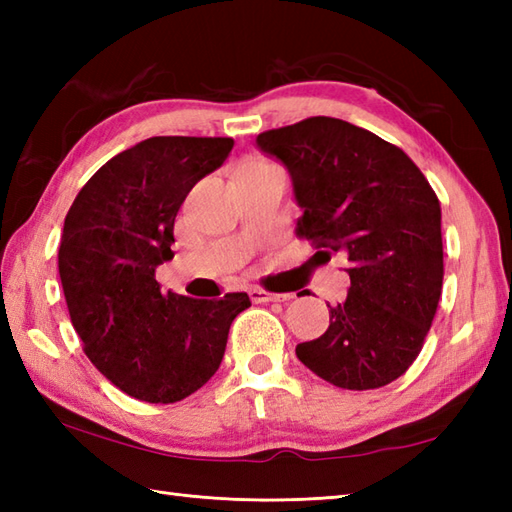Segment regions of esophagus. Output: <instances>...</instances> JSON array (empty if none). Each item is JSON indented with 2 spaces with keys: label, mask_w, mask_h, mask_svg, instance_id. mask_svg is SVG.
Instances as JSON below:
<instances>
[{
  "label": "esophagus",
  "mask_w": 512,
  "mask_h": 512,
  "mask_svg": "<svg viewBox=\"0 0 512 512\" xmlns=\"http://www.w3.org/2000/svg\"><path fill=\"white\" fill-rule=\"evenodd\" d=\"M248 297H250V301L253 303H270V301H290L292 297V292H268V290H262V288H250L248 290Z\"/></svg>",
  "instance_id": "1"
}]
</instances>
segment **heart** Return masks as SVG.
Listing matches in <instances>:
<instances>
[{"instance_id": "b5f03b06", "label": "heart", "mask_w": 512, "mask_h": 512, "mask_svg": "<svg viewBox=\"0 0 512 512\" xmlns=\"http://www.w3.org/2000/svg\"><path fill=\"white\" fill-rule=\"evenodd\" d=\"M270 162H266V160H257V158H253V160H246L244 165H242V169H257V167H268Z\"/></svg>"}]
</instances>
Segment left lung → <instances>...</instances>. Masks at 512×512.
<instances>
[{"mask_svg":"<svg viewBox=\"0 0 512 512\" xmlns=\"http://www.w3.org/2000/svg\"><path fill=\"white\" fill-rule=\"evenodd\" d=\"M255 145L290 173L303 215L297 235L347 259L350 290L323 336L297 358L341 389H376L422 350L442 292L440 202L405 151L341 118L259 134Z\"/></svg>","mask_w":512,"mask_h":512,"instance_id":"8db88e82","label":"left lung"}]
</instances>
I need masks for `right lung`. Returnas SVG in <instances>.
Listing matches in <instances>:
<instances>
[{
	"label": "right lung",
	"mask_w": 512,
	"mask_h": 512,
	"mask_svg": "<svg viewBox=\"0 0 512 512\" xmlns=\"http://www.w3.org/2000/svg\"><path fill=\"white\" fill-rule=\"evenodd\" d=\"M233 138L154 136L107 160L63 222L59 275L94 367L127 396L178 402L222 363L246 292L191 299L162 292L156 268L173 257V222L204 176L224 165Z\"/></svg>",
	"instance_id": "obj_1"
}]
</instances>
